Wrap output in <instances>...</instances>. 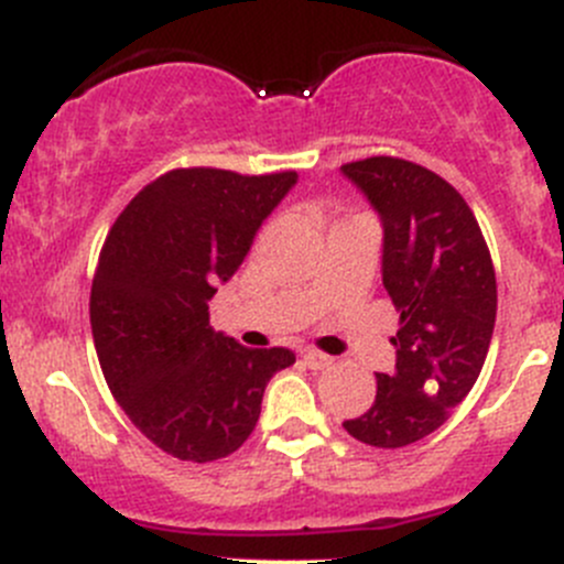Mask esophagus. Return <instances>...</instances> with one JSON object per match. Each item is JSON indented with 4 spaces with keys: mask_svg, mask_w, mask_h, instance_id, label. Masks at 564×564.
I'll use <instances>...</instances> for the list:
<instances>
[{
    "mask_svg": "<svg viewBox=\"0 0 564 564\" xmlns=\"http://www.w3.org/2000/svg\"><path fill=\"white\" fill-rule=\"evenodd\" d=\"M303 360H305V366L314 368V371H324V368L333 366V357L324 355V351H316V349H305Z\"/></svg>",
    "mask_w": 564,
    "mask_h": 564,
    "instance_id": "1",
    "label": "esophagus"
}]
</instances>
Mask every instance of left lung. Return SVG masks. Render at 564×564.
Returning <instances> with one entry per match:
<instances>
[{
    "instance_id": "1",
    "label": "left lung",
    "mask_w": 564,
    "mask_h": 564,
    "mask_svg": "<svg viewBox=\"0 0 564 564\" xmlns=\"http://www.w3.org/2000/svg\"><path fill=\"white\" fill-rule=\"evenodd\" d=\"M340 174L382 224V283L401 311L395 371L377 373V401L344 429L371 447H406L434 434L486 362L497 322L491 253L469 204L440 174L368 158Z\"/></svg>"
}]
</instances>
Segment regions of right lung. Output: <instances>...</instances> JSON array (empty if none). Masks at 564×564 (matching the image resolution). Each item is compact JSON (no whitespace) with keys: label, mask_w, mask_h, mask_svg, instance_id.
<instances>
[{"label":"right lung","mask_w":564,"mask_h":564,"mask_svg":"<svg viewBox=\"0 0 564 564\" xmlns=\"http://www.w3.org/2000/svg\"><path fill=\"white\" fill-rule=\"evenodd\" d=\"M294 185V172L176 169L108 231L89 297L95 349L111 395L169 456H231L259 423L267 382L294 362L209 327V300Z\"/></svg>","instance_id":"add662e5"}]
</instances>
